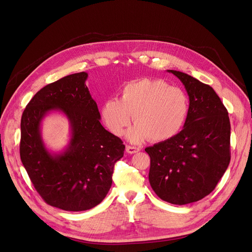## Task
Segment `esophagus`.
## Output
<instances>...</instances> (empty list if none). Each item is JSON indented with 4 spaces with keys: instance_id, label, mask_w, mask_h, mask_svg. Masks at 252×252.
Listing matches in <instances>:
<instances>
[{
    "instance_id": "esophagus-1",
    "label": "esophagus",
    "mask_w": 252,
    "mask_h": 252,
    "mask_svg": "<svg viewBox=\"0 0 252 252\" xmlns=\"http://www.w3.org/2000/svg\"><path fill=\"white\" fill-rule=\"evenodd\" d=\"M126 152H127V153H130V155H132V153H136V152H138V151L140 150V148H139V147H135V146H129V145H126Z\"/></svg>"
}]
</instances>
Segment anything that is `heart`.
I'll return each mask as SVG.
<instances>
[{
  "mask_svg": "<svg viewBox=\"0 0 252 252\" xmlns=\"http://www.w3.org/2000/svg\"><path fill=\"white\" fill-rule=\"evenodd\" d=\"M189 111V96L179 87L160 79H140L120 89L118 97L101 106V119L109 132L122 137L133 119L127 139L141 143L148 139L165 142L183 127Z\"/></svg>",
  "mask_w": 252,
  "mask_h": 252,
  "instance_id": "b5f03b06",
  "label": "heart"
}]
</instances>
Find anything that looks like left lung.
Returning a JSON list of instances; mask_svg holds the SVG:
<instances>
[{"label":"left lung","mask_w":252,"mask_h":252,"mask_svg":"<svg viewBox=\"0 0 252 252\" xmlns=\"http://www.w3.org/2000/svg\"><path fill=\"white\" fill-rule=\"evenodd\" d=\"M183 83L189 111L174 138L145 148L149 183L158 198L175 205L200 201L223 176L231 160V124L226 108L210 85L168 70Z\"/></svg>","instance_id":"left-lung-1"}]
</instances>
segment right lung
Listing matches in <instances>:
<instances>
[{"instance_id": "1", "label": "right lung", "mask_w": 252, "mask_h": 252, "mask_svg": "<svg viewBox=\"0 0 252 252\" xmlns=\"http://www.w3.org/2000/svg\"><path fill=\"white\" fill-rule=\"evenodd\" d=\"M87 73L65 76L41 89L27 105L20 123V159L41 198L64 211L99 205L112 184L114 165L124 157L122 139L103 127L96 103L85 85ZM68 117L71 140L60 155L45 148L39 124L48 112Z\"/></svg>"}]
</instances>
